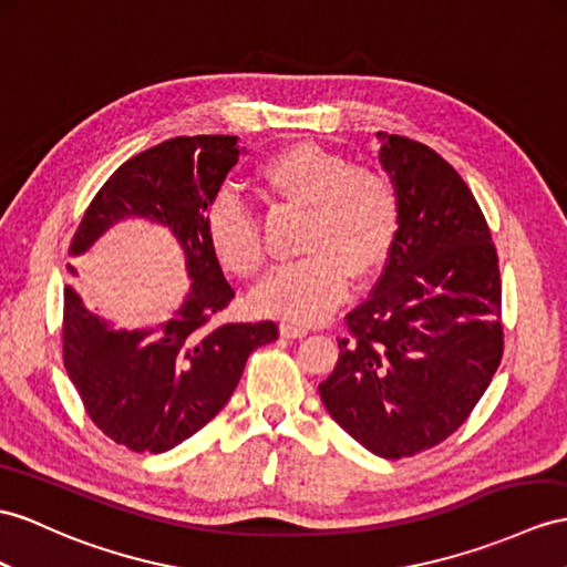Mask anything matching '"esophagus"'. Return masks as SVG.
I'll use <instances>...</instances> for the list:
<instances>
[{"label": "esophagus", "instance_id": "obj_1", "mask_svg": "<svg viewBox=\"0 0 567 567\" xmlns=\"http://www.w3.org/2000/svg\"><path fill=\"white\" fill-rule=\"evenodd\" d=\"M279 329H281V337H286V339H300V337L308 334V327L306 324L291 322V320H284L279 324Z\"/></svg>", "mask_w": 567, "mask_h": 567}]
</instances>
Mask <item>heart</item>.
<instances>
[{
    "label": "heart",
    "instance_id": "heart-1",
    "mask_svg": "<svg viewBox=\"0 0 567 567\" xmlns=\"http://www.w3.org/2000/svg\"><path fill=\"white\" fill-rule=\"evenodd\" d=\"M259 179L274 199L306 209L298 238L306 255L274 269L255 291V306L291 322L320 320L347 293L349 274L368 279L390 259L402 226L399 187L384 171L312 142L276 151L259 165ZM206 238L233 274L255 276L265 267L259 220L236 192L209 204Z\"/></svg>",
    "mask_w": 567,
    "mask_h": 567
}]
</instances>
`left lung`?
<instances>
[{
	"label": "left lung",
	"instance_id": "1",
	"mask_svg": "<svg viewBox=\"0 0 567 567\" xmlns=\"http://www.w3.org/2000/svg\"><path fill=\"white\" fill-rule=\"evenodd\" d=\"M402 195L380 281L347 315L349 337L320 384L343 431L384 460L443 443L468 419L503 358L501 269L491 230L452 165L421 142L378 132Z\"/></svg>",
	"mask_w": 567,
	"mask_h": 567
}]
</instances>
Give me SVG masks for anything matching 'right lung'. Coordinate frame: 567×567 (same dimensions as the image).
<instances>
[{"label":"right lung","instance_id":"obj_1","mask_svg":"<svg viewBox=\"0 0 567 567\" xmlns=\"http://www.w3.org/2000/svg\"><path fill=\"white\" fill-rule=\"evenodd\" d=\"M238 156V136L224 134L175 136L142 151L107 177L69 245V255L86 252L134 216L171 228L187 257L189 293L156 329H113L64 286L66 375L89 419L132 452L158 454L195 435L236 392L247 355L279 337L271 320L216 322L236 291L206 238V209Z\"/></svg>","mask_w":567,"mask_h":567}]
</instances>
